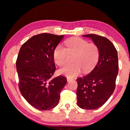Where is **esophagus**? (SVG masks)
<instances>
[{
	"label": "esophagus",
	"mask_w": 130,
	"mask_h": 130,
	"mask_svg": "<svg viewBox=\"0 0 130 130\" xmlns=\"http://www.w3.org/2000/svg\"><path fill=\"white\" fill-rule=\"evenodd\" d=\"M72 80H73L72 78H70V77H67V82H69V81Z\"/></svg>",
	"instance_id": "1"
}]
</instances>
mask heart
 <instances>
[{
  "instance_id": "heart-1",
  "label": "heart",
  "mask_w": 130,
  "mask_h": 130,
  "mask_svg": "<svg viewBox=\"0 0 130 130\" xmlns=\"http://www.w3.org/2000/svg\"><path fill=\"white\" fill-rule=\"evenodd\" d=\"M65 48L58 45L54 51L53 57L57 64L62 66L66 63L67 53L74 54L72 64H67L60 69V74L69 77H73L81 73H87L96 64L99 57V50L94 43H89L88 41L80 38H73L66 41Z\"/></svg>"
}]
</instances>
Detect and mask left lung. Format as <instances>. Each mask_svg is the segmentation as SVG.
<instances>
[{
	"label": "left lung",
	"instance_id": "8db88e82",
	"mask_svg": "<svg viewBox=\"0 0 130 130\" xmlns=\"http://www.w3.org/2000/svg\"><path fill=\"white\" fill-rule=\"evenodd\" d=\"M93 41L99 48L98 62L87 75L76 79L77 105L84 109H95L102 106L113 93L118 73L117 51L105 37L96 34L83 35Z\"/></svg>",
	"mask_w": 130,
	"mask_h": 130
}]
</instances>
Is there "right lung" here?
<instances>
[{
    "label": "right lung",
    "instance_id": "1",
    "mask_svg": "<svg viewBox=\"0 0 130 130\" xmlns=\"http://www.w3.org/2000/svg\"><path fill=\"white\" fill-rule=\"evenodd\" d=\"M64 37L48 33L34 35L21 47L16 62L19 89L34 107L50 110L59 102L66 77L52 78L56 70L53 54Z\"/></svg>",
    "mask_w": 130,
    "mask_h": 130
}]
</instances>
